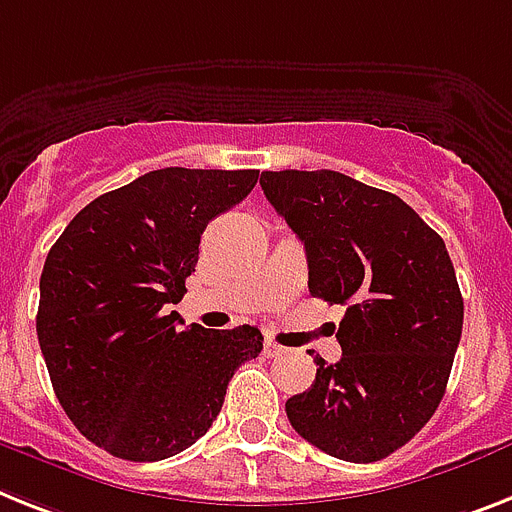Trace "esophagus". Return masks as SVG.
Returning <instances> with one entry per match:
<instances>
[{"label": "esophagus", "mask_w": 512, "mask_h": 512, "mask_svg": "<svg viewBox=\"0 0 512 512\" xmlns=\"http://www.w3.org/2000/svg\"><path fill=\"white\" fill-rule=\"evenodd\" d=\"M285 353H287V348H282L280 342H274L266 337L264 340V356L266 358H280V356H285Z\"/></svg>", "instance_id": "1"}]
</instances>
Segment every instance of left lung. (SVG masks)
I'll return each mask as SVG.
<instances>
[{
    "label": "left lung",
    "instance_id": "1",
    "mask_svg": "<svg viewBox=\"0 0 512 512\" xmlns=\"http://www.w3.org/2000/svg\"><path fill=\"white\" fill-rule=\"evenodd\" d=\"M259 183L306 246L311 295L345 306L342 358H314V384L287 400V418L332 458H387L434 416L463 332L445 240L403 198L342 172H261Z\"/></svg>",
    "mask_w": 512,
    "mask_h": 512
}]
</instances>
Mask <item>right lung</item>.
Here are the masks:
<instances>
[{
	"label": "right lung",
	"instance_id": "obj_1",
	"mask_svg": "<svg viewBox=\"0 0 512 512\" xmlns=\"http://www.w3.org/2000/svg\"><path fill=\"white\" fill-rule=\"evenodd\" d=\"M259 170L164 167L80 209L46 256L36 332L54 395L78 432L114 458L164 460L209 432L256 327L177 329L185 280L211 219L248 196Z\"/></svg>",
	"mask_w": 512,
	"mask_h": 512
}]
</instances>
